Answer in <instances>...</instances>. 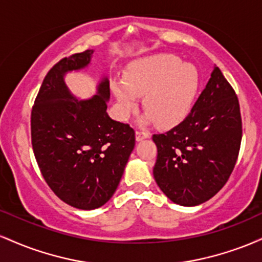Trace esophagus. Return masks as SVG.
<instances>
[{
  "instance_id": "34e87169",
  "label": "esophagus",
  "mask_w": 262,
  "mask_h": 262,
  "mask_svg": "<svg viewBox=\"0 0 262 262\" xmlns=\"http://www.w3.org/2000/svg\"><path fill=\"white\" fill-rule=\"evenodd\" d=\"M150 137V133L146 130H137L135 132V139L138 141L143 140V139H146V138Z\"/></svg>"
}]
</instances>
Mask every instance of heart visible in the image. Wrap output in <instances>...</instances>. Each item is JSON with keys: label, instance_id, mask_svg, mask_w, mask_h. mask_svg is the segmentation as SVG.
I'll list each match as a JSON object with an SVG mask.
<instances>
[{"label": "heart", "instance_id": "heart-1", "mask_svg": "<svg viewBox=\"0 0 262 262\" xmlns=\"http://www.w3.org/2000/svg\"><path fill=\"white\" fill-rule=\"evenodd\" d=\"M112 91L122 117H127L143 97L145 121L162 128L185 119L200 89V74L191 64L171 54H159L137 60L123 74V82L113 81Z\"/></svg>", "mask_w": 262, "mask_h": 262}]
</instances>
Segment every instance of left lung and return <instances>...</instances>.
<instances>
[{"instance_id":"8db88e82","label":"left lung","mask_w":262,"mask_h":262,"mask_svg":"<svg viewBox=\"0 0 262 262\" xmlns=\"http://www.w3.org/2000/svg\"><path fill=\"white\" fill-rule=\"evenodd\" d=\"M242 137L239 100L215 66L187 117L166 133L152 135L156 183L180 206L206 202L233 172Z\"/></svg>"}]
</instances>
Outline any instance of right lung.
Here are the masks:
<instances>
[{
  "mask_svg": "<svg viewBox=\"0 0 262 262\" xmlns=\"http://www.w3.org/2000/svg\"><path fill=\"white\" fill-rule=\"evenodd\" d=\"M93 50L73 54L48 71L31 114L32 146L39 170L69 206L96 209L118 187L135 145L134 129L107 114L110 81L77 101L64 82L68 71L90 64Z\"/></svg>",
  "mask_w": 262,
  "mask_h": 262,
  "instance_id": "add662e5",
  "label": "right lung"
}]
</instances>
